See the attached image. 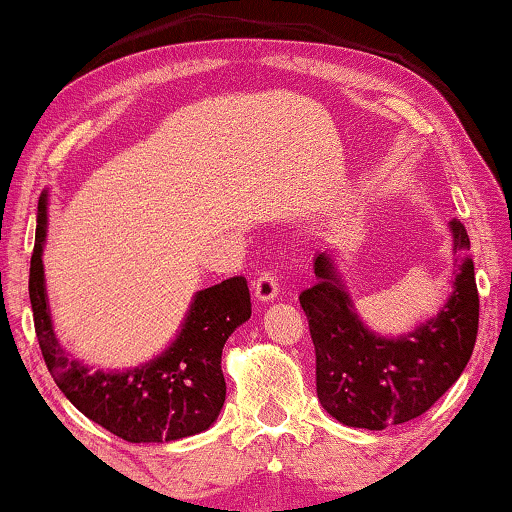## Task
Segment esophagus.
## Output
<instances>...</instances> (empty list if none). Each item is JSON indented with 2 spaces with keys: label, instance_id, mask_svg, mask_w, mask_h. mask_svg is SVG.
<instances>
[{
  "label": "esophagus",
  "instance_id": "obj_1",
  "mask_svg": "<svg viewBox=\"0 0 512 512\" xmlns=\"http://www.w3.org/2000/svg\"><path fill=\"white\" fill-rule=\"evenodd\" d=\"M278 280H276V273L271 271H264L262 276L255 280V299L257 301H273L278 296Z\"/></svg>",
  "mask_w": 512,
  "mask_h": 512
}]
</instances>
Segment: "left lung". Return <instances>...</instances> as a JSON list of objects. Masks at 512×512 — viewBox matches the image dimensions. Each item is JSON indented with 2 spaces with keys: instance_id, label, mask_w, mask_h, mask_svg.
I'll return each instance as SVG.
<instances>
[{
  "instance_id": "left-lung-1",
  "label": "left lung",
  "mask_w": 512,
  "mask_h": 512,
  "mask_svg": "<svg viewBox=\"0 0 512 512\" xmlns=\"http://www.w3.org/2000/svg\"><path fill=\"white\" fill-rule=\"evenodd\" d=\"M460 257L453 294L437 317L400 338L365 329L333 259H315L317 282L301 292L317 361V398L349 427L384 430L418 418L460 379L478 333V289L469 234L451 220Z\"/></svg>"
}]
</instances>
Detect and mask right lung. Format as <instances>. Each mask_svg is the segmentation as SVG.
I'll list each match as a JSON object with an SVG mask.
<instances>
[{
	"label": "right lung",
	"instance_id": "add662e5",
	"mask_svg": "<svg viewBox=\"0 0 512 512\" xmlns=\"http://www.w3.org/2000/svg\"><path fill=\"white\" fill-rule=\"evenodd\" d=\"M36 223L29 301L38 345L59 391L89 421L131 444H163L209 430L225 402L223 347L250 317L246 278L234 276L197 292L177 340L154 361L126 372H89L64 352L52 329L41 259L48 227L45 193Z\"/></svg>",
	"mask_w": 512,
	"mask_h": 512
}]
</instances>
